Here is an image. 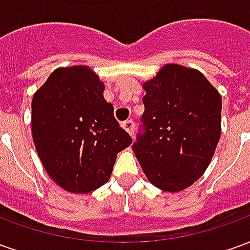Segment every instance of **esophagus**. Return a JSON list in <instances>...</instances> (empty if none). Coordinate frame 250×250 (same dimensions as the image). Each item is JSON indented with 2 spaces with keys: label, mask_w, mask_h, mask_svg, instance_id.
<instances>
[{
  "label": "esophagus",
  "mask_w": 250,
  "mask_h": 250,
  "mask_svg": "<svg viewBox=\"0 0 250 250\" xmlns=\"http://www.w3.org/2000/svg\"><path fill=\"white\" fill-rule=\"evenodd\" d=\"M122 127L125 128L130 135H132L134 134V128H135V123H134V120H125V122H123V125H122Z\"/></svg>",
  "instance_id": "34e87169"
}]
</instances>
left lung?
I'll list each match as a JSON object with an SVG mask.
<instances>
[{
	"label": "left lung",
	"mask_w": 250,
	"mask_h": 250,
	"mask_svg": "<svg viewBox=\"0 0 250 250\" xmlns=\"http://www.w3.org/2000/svg\"><path fill=\"white\" fill-rule=\"evenodd\" d=\"M145 134L132 150L143 173L167 193L202 177L221 136L220 92L194 68L166 64L143 83Z\"/></svg>",
	"instance_id": "1"
}]
</instances>
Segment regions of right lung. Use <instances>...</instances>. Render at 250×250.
<instances>
[{
  "mask_svg": "<svg viewBox=\"0 0 250 250\" xmlns=\"http://www.w3.org/2000/svg\"><path fill=\"white\" fill-rule=\"evenodd\" d=\"M103 92L104 83L89 66H62L32 99L36 151L53 182L69 193L103 186L118 152L132 143Z\"/></svg>",
  "mask_w": 250,
  "mask_h": 250,
  "instance_id": "1",
  "label": "right lung"
}]
</instances>
